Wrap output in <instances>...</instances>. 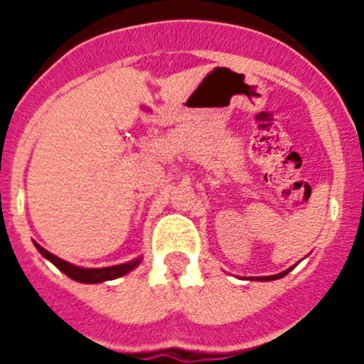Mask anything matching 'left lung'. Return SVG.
Here are the masks:
<instances>
[{
    "mask_svg": "<svg viewBox=\"0 0 364 364\" xmlns=\"http://www.w3.org/2000/svg\"><path fill=\"white\" fill-rule=\"evenodd\" d=\"M291 269H294V266H291V268H288V269H284V272L277 273V275H268V277H252V281H275V279H282L284 275H288Z\"/></svg>",
    "mask_w": 364,
    "mask_h": 364,
    "instance_id": "obj_1",
    "label": "left lung"
}]
</instances>
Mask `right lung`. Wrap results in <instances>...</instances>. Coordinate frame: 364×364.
I'll use <instances>...</instances> for the list:
<instances>
[{
    "instance_id": "add662e5",
    "label": "right lung",
    "mask_w": 364,
    "mask_h": 364,
    "mask_svg": "<svg viewBox=\"0 0 364 364\" xmlns=\"http://www.w3.org/2000/svg\"><path fill=\"white\" fill-rule=\"evenodd\" d=\"M36 247H38V252H40L45 259L50 260V262H53L60 272L65 273L67 277H70L76 282H83V284H98V282H105V281H112V279L124 277V275L133 272V269L142 262V257H136V259L129 260V262H124V264H117V266H107V268H82V266L70 264V262H67V260L53 255V253L47 252L45 247H41L40 244H36Z\"/></svg>"
}]
</instances>
